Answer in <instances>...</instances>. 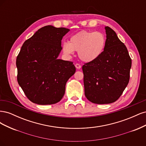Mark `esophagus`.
Segmentation results:
<instances>
[{"instance_id": "obj_1", "label": "esophagus", "mask_w": 146, "mask_h": 146, "mask_svg": "<svg viewBox=\"0 0 146 146\" xmlns=\"http://www.w3.org/2000/svg\"><path fill=\"white\" fill-rule=\"evenodd\" d=\"M75 66H76V68L77 69H80L81 68V66L80 64H76V65H75Z\"/></svg>"}]
</instances>
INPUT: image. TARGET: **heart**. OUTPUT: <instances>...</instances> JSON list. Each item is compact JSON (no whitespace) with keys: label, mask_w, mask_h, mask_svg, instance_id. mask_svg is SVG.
Masks as SVG:
<instances>
[{"label":"heart","mask_w":146,"mask_h":146,"mask_svg":"<svg viewBox=\"0 0 146 146\" xmlns=\"http://www.w3.org/2000/svg\"><path fill=\"white\" fill-rule=\"evenodd\" d=\"M105 45L106 38L102 33L83 30L72 35L69 42H63L62 51L68 56L73 55L74 51L78 52L79 58L90 63L102 55Z\"/></svg>","instance_id":"heart-1"}]
</instances>
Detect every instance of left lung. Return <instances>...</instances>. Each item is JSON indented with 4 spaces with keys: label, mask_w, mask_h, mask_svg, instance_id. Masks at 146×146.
<instances>
[{
    "label": "left lung",
    "mask_w": 146,
    "mask_h": 146,
    "mask_svg": "<svg viewBox=\"0 0 146 146\" xmlns=\"http://www.w3.org/2000/svg\"><path fill=\"white\" fill-rule=\"evenodd\" d=\"M107 39L103 54L98 59L83 66L85 94L96 104L116 101L130 79L131 60L124 44L110 27H105Z\"/></svg>",
    "instance_id": "obj_1"
}]
</instances>
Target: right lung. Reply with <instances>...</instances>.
<instances>
[{
  "label": "right lung",
  "mask_w": 146,
  "mask_h": 146,
  "mask_svg": "<svg viewBox=\"0 0 146 146\" xmlns=\"http://www.w3.org/2000/svg\"><path fill=\"white\" fill-rule=\"evenodd\" d=\"M70 30L46 25L26 40L16 58L17 82L34 104L60 102L66 82L76 72L71 61L58 59L61 40Z\"/></svg>",
  "instance_id": "right-lung-1"
}]
</instances>
